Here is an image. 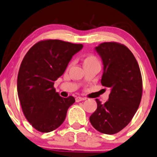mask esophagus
I'll return each instance as SVG.
<instances>
[{
  "instance_id": "34e87169",
  "label": "esophagus",
  "mask_w": 157,
  "mask_h": 157,
  "mask_svg": "<svg viewBox=\"0 0 157 157\" xmlns=\"http://www.w3.org/2000/svg\"><path fill=\"white\" fill-rule=\"evenodd\" d=\"M86 98H82V97H77L76 98H75V101L76 102H80V101H82V100H86Z\"/></svg>"
}]
</instances>
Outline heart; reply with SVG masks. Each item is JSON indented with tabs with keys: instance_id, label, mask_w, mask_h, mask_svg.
Here are the masks:
<instances>
[{
	"instance_id": "1",
	"label": "heart",
	"mask_w": 157,
	"mask_h": 157,
	"mask_svg": "<svg viewBox=\"0 0 157 157\" xmlns=\"http://www.w3.org/2000/svg\"><path fill=\"white\" fill-rule=\"evenodd\" d=\"M93 64H100L99 59L97 56L94 55H88L85 56L84 59H83V65L84 66L90 65H93Z\"/></svg>"
}]
</instances>
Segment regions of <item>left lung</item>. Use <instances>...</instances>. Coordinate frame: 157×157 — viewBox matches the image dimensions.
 Wrapping results in <instances>:
<instances>
[{
	"label": "left lung",
	"mask_w": 157,
	"mask_h": 157,
	"mask_svg": "<svg viewBox=\"0 0 157 157\" xmlns=\"http://www.w3.org/2000/svg\"><path fill=\"white\" fill-rule=\"evenodd\" d=\"M95 49L104 65L101 84L111 91L109 99L104 104L95 99L98 108L90 116V121L100 132L113 135L130 122L140 105L142 75L135 56L124 44L104 42Z\"/></svg>",
	"instance_id": "8db88e82"
}]
</instances>
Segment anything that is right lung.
<instances>
[{"instance_id":"obj_1","label":"right lung","mask_w":157,"mask_h":157,"mask_svg":"<svg viewBox=\"0 0 157 157\" xmlns=\"http://www.w3.org/2000/svg\"><path fill=\"white\" fill-rule=\"evenodd\" d=\"M82 44L57 39L40 40L23 58L17 77V92L25 118L40 132L55 130L65 121L75 98H62L54 87Z\"/></svg>"}]
</instances>
